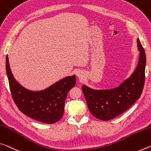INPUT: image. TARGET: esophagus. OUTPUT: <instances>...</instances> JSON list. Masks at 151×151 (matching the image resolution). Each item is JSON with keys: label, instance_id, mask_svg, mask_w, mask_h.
<instances>
[{"label": "esophagus", "instance_id": "obj_1", "mask_svg": "<svg viewBox=\"0 0 151 151\" xmlns=\"http://www.w3.org/2000/svg\"><path fill=\"white\" fill-rule=\"evenodd\" d=\"M77 76L79 78H82L83 77V74L82 72H81V71L78 72V73H77Z\"/></svg>", "mask_w": 151, "mask_h": 151}]
</instances>
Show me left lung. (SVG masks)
<instances>
[{
    "instance_id": "8db88e82",
    "label": "left lung",
    "mask_w": 151,
    "mask_h": 151,
    "mask_svg": "<svg viewBox=\"0 0 151 151\" xmlns=\"http://www.w3.org/2000/svg\"><path fill=\"white\" fill-rule=\"evenodd\" d=\"M140 52L139 61L130 77L119 87L107 90H95L85 85L82 87L88 109L95 118L109 120L124 113L139 99L145 82L146 54L137 39Z\"/></svg>"
}]
</instances>
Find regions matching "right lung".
I'll return each mask as SVG.
<instances>
[{
  "label": "right lung",
  "instance_id": "obj_1",
  "mask_svg": "<svg viewBox=\"0 0 151 151\" xmlns=\"http://www.w3.org/2000/svg\"><path fill=\"white\" fill-rule=\"evenodd\" d=\"M6 70L13 101L23 114L45 124H54L60 119L66 95L76 84L75 75L63 78L43 91H32L21 86L14 78L8 56Z\"/></svg>",
  "mask_w": 151,
  "mask_h": 151
}]
</instances>
